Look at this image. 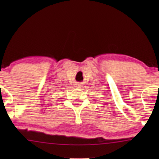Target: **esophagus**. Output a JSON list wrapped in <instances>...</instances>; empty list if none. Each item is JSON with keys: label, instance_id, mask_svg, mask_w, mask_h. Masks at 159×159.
I'll list each match as a JSON object with an SVG mask.
<instances>
[{"label": "esophagus", "instance_id": "34e87169", "mask_svg": "<svg viewBox=\"0 0 159 159\" xmlns=\"http://www.w3.org/2000/svg\"><path fill=\"white\" fill-rule=\"evenodd\" d=\"M80 86H81V84H76V87H79Z\"/></svg>", "mask_w": 159, "mask_h": 159}]
</instances>
